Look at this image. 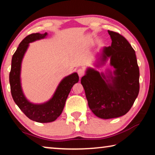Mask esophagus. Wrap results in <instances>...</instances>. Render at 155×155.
<instances>
[{
	"label": "esophagus",
	"mask_w": 155,
	"mask_h": 155,
	"mask_svg": "<svg viewBox=\"0 0 155 155\" xmlns=\"http://www.w3.org/2000/svg\"><path fill=\"white\" fill-rule=\"evenodd\" d=\"M77 73L78 76H79V77L81 78L84 74H85V71H84V70L82 69V68H79V69L77 70Z\"/></svg>",
	"instance_id": "obj_1"
}]
</instances>
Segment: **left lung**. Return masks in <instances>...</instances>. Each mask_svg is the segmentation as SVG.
I'll list each match as a JSON object with an SVG mask.
<instances>
[{
  "label": "left lung",
  "mask_w": 155,
  "mask_h": 155,
  "mask_svg": "<svg viewBox=\"0 0 155 155\" xmlns=\"http://www.w3.org/2000/svg\"><path fill=\"white\" fill-rule=\"evenodd\" d=\"M108 33L111 45L103 48L101 61L104 64L110 58V65L115 70L105 76L87 68L81 81L89 107L97 117L103 119L125 115L140 91V70L134 49L120 34L111 31Z\"/></svg>",
  "instance_id": "obj_1"
}]
</instances>
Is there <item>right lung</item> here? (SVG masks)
Listing matches in <instances>:
<instances>
[{
	"label": "right lung",
	"mask_w": 155,
	"mask_h": 155,
	"mask_svg": "<svg viewBox=\"0 0 155 155\" xmlns=\"http://www.w3.org/2000/svg\"><path fill=\"white\" fill-rule=\"evenodd\" d=\"M47 33H32L21 41L12 59L9 83L12 98L15 104L28 118L37 122L47 123L55 120L63 111L65 101L72 86L78 83L79 77L77 72L65 77L60 83L53 96L43 104H33L26 98L21 87V64L28 44L46 38Z\"/></svg>",
	"instance_id": "add662e5"
}]
</instances>
